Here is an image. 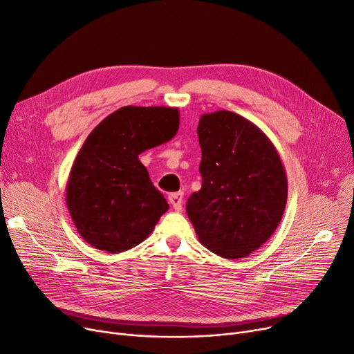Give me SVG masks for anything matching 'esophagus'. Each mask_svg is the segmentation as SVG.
<instances>
[{
	"mask_svg": "<svg viewBox=\"0 0 354 354\" xmlns=\"http://www.w3.org/2000/svg\"><path fill=\"white\" fill-rule=\"evenodd\" d=\"M169 202L174 207V209L180 211L182 209V203H183V194L182 192H175L169 195Z\"/></svg>",
	"mask_w": 354,
	"mask_h": 354,
	"instance_id": "34e87169",
	"label": "esophagus"
}]
</instances>
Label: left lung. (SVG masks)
<instances>
[{
	"label": "left lung",
	"mask_w": 354,
	"mask_h": 354,
	"mask_svg": "<svg viewBox=\"0 0 354 354\" xmlns=\"http://www.w3.org/2000/svg\"><path fill=\"white\" fill-rule=\"evenodd\" d=\"M202 188L187 212L203 247L222 258H244L274 234L287 203V175L261 129L234 111L202 115Z\"/></svg>",
	"instance_id": "8db88e82"
}]
</instances>
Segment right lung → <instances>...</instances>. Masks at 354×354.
Wrapping results in <instances>:
<instances>
[{
    "label": "right lung",
    "instance_id": "obj_1",
    "mask_svg": "<svg viewBox=\"0 0 354 354\" xmlns=\"http://www.w3.org/2000/svg\"><path fill=\"white\" fill-rule=\"evenodd\" d=\"M178 129V107L124 106L91 130L66 187L70 216L86 243L118 254L151 235L169 205L139 155L169 142Z\"/></svg>",
    "mask_w": 354,
    "mask_h": 354
}]
</instances>
